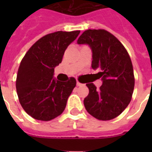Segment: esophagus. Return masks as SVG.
I'll return each instance as SVG.
<instances>
[{"mask_svg": "<svg viewBox=\"0 0 152 152\" xmlns=\"http://www.w3.org/2000/svg\"><path fill=\"white\" fill-rule=\"evenodd\" d=\"M76 84H77V86H83L84 85V84H83V83H81L80 81L77 80V82H76Z\"/></svg>", "mask_w": 152, "mask_h": 152, "instance_id": "obj_1", "label": "esophagus"}]
</instances>
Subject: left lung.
<instances>
[{
  "label": "left lung",
  "instance_id": "obj_1",
  "mask_svg": "<svg viewBox=\"0 0 152 152\" xmlns=\"http://www.w3.org/2000/svg\"><path fill=\"white\" fill-rule=\"evenodd\" d=\"M78 44H88L92 50L91 68L99 69L102 85L97 89L87 83L89 94L83 100L91 115L101 121L119 116L129 104L134 90L135 78L129 55L113 34L103 29L83 32Z\"/></svg>",
  "mask_w": 152,
  "mask_h": 152
}]
</instances>
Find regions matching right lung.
Segmentation results:
<instances>
[{"label":"right lung","mask_w":152,"mask_h":152,"mask_svg":"<svg viewBox=\"0 0 152 152\" xmlns=\"http://www.w3.org/2000/svg\"><path fill=\"white\" fill-rule=\"evenodd\" d=\"M80 31H57L39 39L26 53L18 69L15 87L23 109L36 120L48 121L61 115L76 85L53 79L54 68Z\"/></svg>","instance_id":"add662e5"}]
</instances>
